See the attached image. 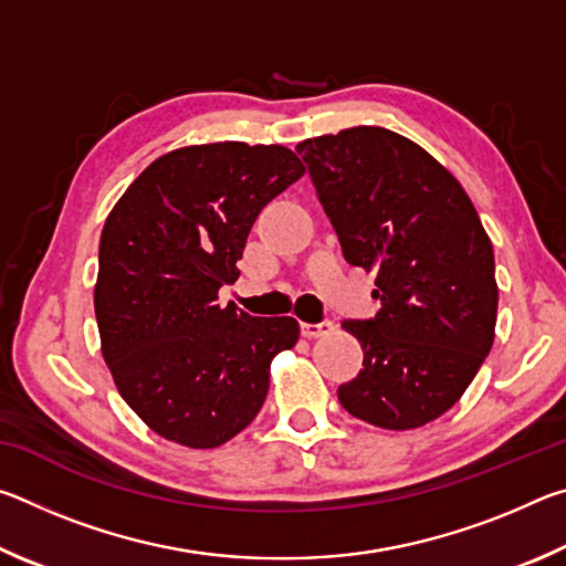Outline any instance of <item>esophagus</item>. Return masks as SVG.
<instances>
[{"mask_svg": "<svg viewBox=\"0 0 566 566\" xmlns=\"http://www.w3.org/2000/svg\"><path fill=\"white\" fill-rule=\"evenodd\" d=\"M300 329H302V337H306V339H317V337H324V334H329V332L334 329V322H332V319H322V322H317V324L302 322Z\"/></svg>", "mask_w": 566, "mask_h": 566, "instance_id": "34e87169", "label": "esophagus"}]
</instances>
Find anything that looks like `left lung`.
Here are the masks:
<instances>
[{"label":"left lung","mask_w":566,"mask_h":566,"mask_svg":"<svg viewBox=\"0 0 566 566\" xmlns=\"http://www.w3.org/2000/svg\"><path fill=\"white\" fill-rule=\"evenodd\" d=\"M344 260L377 274L375 319H347L361 371L339 387L352 417L417 429L472 385L496 324L494 252L462 185L415 142L352 127L296 145Z\"/></svg>","instance_id":"1"}]
</instances>
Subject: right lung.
<instances>
[{
  "instance_id": "1",
  "label": "right lung",
  "mask_w": 566,
  "mask_h": 566,
  "mask_svg": "<svg viewBox=\"0 0 566 566\" xmlns=\"http://www.w3.org/2000/svg\"><path fill=\"white\" fill-rule=\"evenodd\" d=\"M304 175L292 149L217 142L169 151L107 217L94 286L102 354L122 399L169 442L224 444L256 417L270 364L300 339L292 317H252L234 284L249 229Z\"/></svg>"
}]
</instances>
